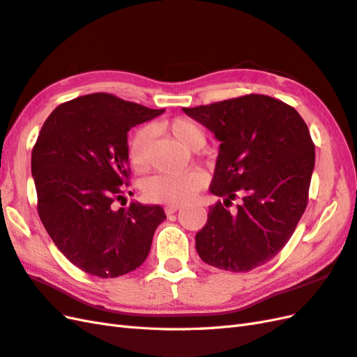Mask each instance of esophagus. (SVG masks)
Returning <instances> with one entry per match:
<instances>
[{"label":"esophagus","mask_w":357,"mask_h":357,"mask_svg":"<svg viewBox=\"0 0 357 357\" xmlns=\"http://www.w3.org/2000/svg\"><path fill=\"white\" fill-rule=\"evenodd\" d=\"M181 206L179 205H167L166 206V214L170 215V214H175L176 211H179Z\"/></svg>","instance_id":"34e87169"}]
</instances>
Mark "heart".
Wrapping results in <instances>:
<instances>
[{
  "instance_id": "1",
  "label": "heart",
  "mask_w": 357,
  "mask_h": 357,
  "mask_svg": "<svg viewBox=\"0 0 357 357\" xmlns=\"http://www.w3.org/2000/svg\"><path fill=\"white\" fill-rule=\"evenodd\" d=\"M155 130L164 128L173 140L187 151H197L206 140L204 128L187 117H176L169 123H157ZM149 128H139L128 142V157L137 172H144L149 166ZM205 176L200 172L191 170L181 175H157L144 181L143 193L151 202L158 204H185L204 187Z\"/></svg>"
}]
</instances>
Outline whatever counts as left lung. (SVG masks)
I'll list each match as a JSON object with an SVG mask.
<instances>
[{
  "label": "left lung",
  "instance_id": "obj_1",
  "mask_svg": "<svg viewBox=\"0 0 357 357\" xmlns=\"http://www.w3.org/2000/svg\"><path fill=\"white\" fill-rule=\"evenodd\" d=\"M182 109L220 142L209 191L223 202L209 206L196 234L200 259L235 273L264 266L288 243L307 205L315 166L307 125L291 105L255 93Z\"/></svg>",
  "mask_w": 357,
  "mask_h": 357
}]
</instances>
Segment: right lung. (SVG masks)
Here are the masks:
<instances>
[{
	"mask_svg": "<svg viewBox=\"0 0 357 357\" xmlns=\"http://www.w3.org/2000/svg\"><path fill=\"white\" fill-rule=\"evenodd\" d=\"M162 112L91 93L60 104L39 132L31 152L39 217L57 249L91 276L139 268L166 218L158 205L114 209L130 182L128 131Z\"/></svg>",
	"mask_w": 357,
	"mask_h": 357,
	"instance_id": "obj_1",
	"label": "right lung"
}]
</instances>
